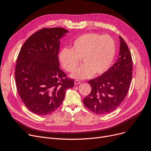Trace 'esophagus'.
Here are the masks:
<instances>
[{
    "instance_id": "34e87169",
    "label": "esophagus",
    "mask_w": 151,
    "mask_h": 151,
    "mask_svg": "<svg viewBox=\"0 0 151 151\" xmlns=\"http://www.w3.org/2000/svg\"><path fill=\"white\" fill-rule=\"evenodd\" d=\"M80 83H81V81H79V80H76V81H75V82H74V84H75V85L80 84Z\"/></svg>"
}]
</instances>
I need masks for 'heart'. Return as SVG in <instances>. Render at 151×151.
Returning <instances> with one entry per match:
<instances>
[{
  "label": "heart",
  "mask_w": 151,
  "mask_h": 151,
  "mask_svg": "<svg viewBox=\"0 0 151 151\" xmlns=\"http://www.w3.org/2000/svg\"><path fill=\"white\" fill-rule=\"evenodd\" d=\"M116 51L114 40L109 35L88 33L78 37L71 48H63L59 54L65 70L72 72L82 59L84 64L71 75L75 79H87L94 74L100 75L109 69Z\"/></svg>",
  "instance_id": "heart-1"
}]
</instances>
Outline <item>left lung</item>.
<instances>
[{"instance_id":"obj_1","label":"left lung","mask_w":151,"mask_h":151,"mask_svg":"<svg viewBox=\"0 0 151 151\" xmlns=\"http://www.w3.org/2000/svg\"><path fill=\"white\" fill-rule=\"evenodd\" d=\"M120 49L117 61L97 78L90 80L91 92L83 99L84 105L92 112L106 114L113 111L124 100L132 78V59L129 47L119 36Z\"/></svg>"}]
</instances>
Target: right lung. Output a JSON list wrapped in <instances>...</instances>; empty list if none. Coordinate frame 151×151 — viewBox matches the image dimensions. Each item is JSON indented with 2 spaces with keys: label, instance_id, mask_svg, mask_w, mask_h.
<instances>
[{
  "label": "right lung",
  "instance_id": "1",
  "mask_svg": "<svg viewBox=\"0 0 151 151\" xmlns=\"http://www.w3.org/2000/svg\"><path fill=\"white\" fill-rule=\"evenodd\" d=\"M68 30L61 27L44 28L32 35L22 45L15 68L19 96L33 113L44 116L56 110L63 101L73 80L59 68L60 40Z\"/></svg>",
  "mask_w": 151,
  "mask_h": 151
}]
</instances>
